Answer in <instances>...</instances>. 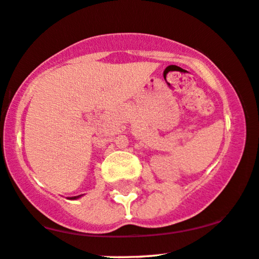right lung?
<instances>
[{
  "label": "right lung",
  "mask_w": 259,
  "mask_h": 259,
  "mask_svg": "<svg viewBox=\"0 0 259 259\" xmlns=\"http://www.w3.org/2000/svg\"><path fill=\"white\" fill-rule=\"evenodd\" d=\"M82 197V194L81 195H76V197H70L69 199H71V200H75V199H78V198H81Z\"/></svg>",
  "instance_id": "obj_1"
}]
</instances>
